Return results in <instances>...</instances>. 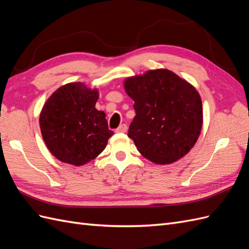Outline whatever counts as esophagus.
I'll list each match as a JSON object with an SVG mask.
<instances>
[{
  "label": "esophagus",
  "mask_w": 249,
  "mask_h": 249,
  "mask_svg": "<svg viewBox=\"0 0 249 249\" xmlns=\"http://www.w3.org/2000/svg\"><path fill=\"white\" fill-rule=\"evenodd\" d=\"M126 130H127V125H126L125 124H120V125L117 127V129L115 130V132H116V133H125Z\"/></svg>",
  "instance_id": "34e87169"
}]
</instances>
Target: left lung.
Wrapping results in <instances>:
<instances>
[{
  "mask_svg": "<svg viewBox=\"0 0 249 249\" xmlns=\"http://www.w3.org/2000/svg\"><path fill=\"white\" fill-rule=\"evenodd\" d=\"M124 88L136 112L127 136L139 152L157 164H170L188 154L202 125L196 89L167 70L126 79Z\"/></svg>",
  "mask_w": 249,
  "mask_h": 249,
  "instance_id": "8db88e82",
  "label": "left lung"
}]
</instances>
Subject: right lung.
Segmentation results:
<instances>
[{
    "instance_id": "add662e5",
    "label": "right lung",
    "mask_w": 249,
    "mask_h": 249,
    "mask_svg": "<svg viewBox=\"0 0 249 249\" xmlns=\"http://www.w3.org/2000/svg\"><path fill=\"white\" fill-rule=\"evenodd\" d=\"M96 89L70 83L57 89L40 113L42 138L58 160L84 165L106 147L113 135L103 111L95 109Z\"/></svg>"
}]
</instances>
